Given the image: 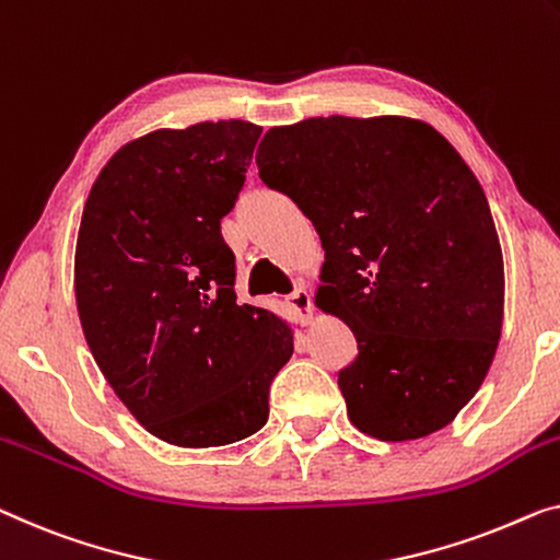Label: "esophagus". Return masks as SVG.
Returning a JSON list of instances; mask_svg holds the SVG:
<instances>
[{"instance_id":"1","label":"esophagus","mask_w":560,"mask_h":560,"mask_svg":"<svg viewBox=\"0 0 560 560\" xmlns=\"http://www.w3.org/2000/svg\"><path fill=\"white\" fill-rule=\"evenodd\" d=\"M289 304H291V308H294L299 316H302L304 322H312V316H314L312 294H308V291H306V283L304 281H299V287L294 289V294L289 296Z\"/></svg>"}]
</instances>
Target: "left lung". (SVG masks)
Masks as SVG:
<instances>
[{"instance_id":"1","label":"left lung","mask_w":560,"mask_h":560,"mask_svg":"<svg viewBox=\"0 0 560 560\" xmlns=\"http://www.w3.org/2000/svg\"><path fill=\"white\" fill-rule=\"evenodd\" d=\"M256 165L322 238L316 306L360 349L339 372L354 428L385 442L447 428L493 364L505 304L493 215L460 153L422 120L331 115L271 128Z\"/></svg>"}]
</instances>
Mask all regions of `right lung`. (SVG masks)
Returning a JSON list of instances; mask_svg holds the SVG:
<instances>
[{
	"mask_svg": "<svg viewBox=\"0 0 560 560\" xmlns=\"http://www.w3.org/2000/svg\"><path fill=\"white\" fill-rule=\"evenodd\" d=\"M261 128H161L125 143L90 188L74 246L88 347L130 415L178 447H221L269 420L294 329L238 304L221 236Z\"/></svg>",
	"mask_w": 560,
	"mask_h": 560,
	"instance_id": "obj_1",
	"label": "right lung"
}]
</instances>
